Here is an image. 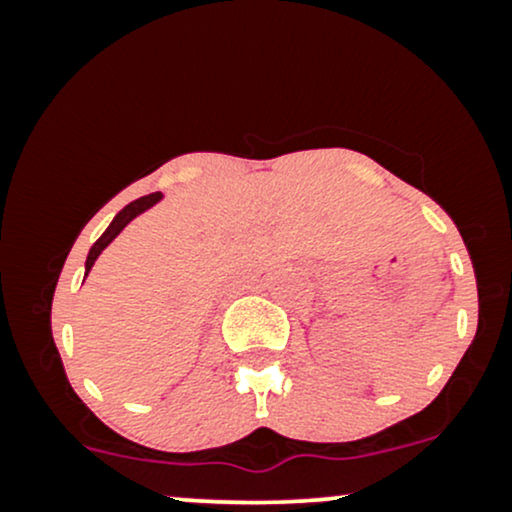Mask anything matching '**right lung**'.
<instances>
[{"label": "right lung", "instance_id": "obj_1", "mask_svg": "<svg viewBox=\"0 0 512 512\" xmlns=\"http://www.w3.org/2000/svg\"><path fill=\"white\" fill-rule=\"evenodd\" d=\"M161 199H163L161 192H154V195H146V197H139V199H134V202H129L127 207L122 209L120 214L115 216L113 223H110V226L105 228V233H103V236L98 238L96 243H93V248L88 250V257H86V274L91 272L93 262L98 260V255H101V252H103L105 248H108V245L113 243V240H115L117 236H120V231H122V228H125L127 223L132 221V219H137L139 214H144L146 209H151V207H154L156 202H161Z\"/></svg>", "mask_w": 512, "mask_h": 512}]
</instances>
